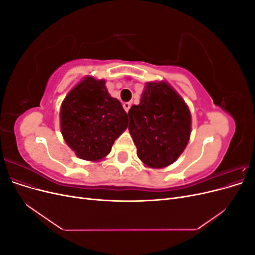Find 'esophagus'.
I'll list each match as a JSON object with an SVG mask.
<instances>
[{"label": "esophagus", "instance_id": "1", "mask_svg": "<svg viewBox=\"0 0 255 255\" xmlns=\"http://www.w3.org/2000/svg\"><path fill=\"white\" fill-rule=\"evenodd\" d=\"M130 106H132V104H130L129 102H127V103H123V109H125V111L128 113V110L130 109Z\"/></svg>", "mask_w": 255, "mask_h": 255}]
</instances>
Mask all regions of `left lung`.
<instances>
[{"instance_id": "obj_1", "label": "left lung", "mask_w": 255, "mask_h": 255, "mask_svg": "<svg viewBox=\"0 0 255 255\" xmlns=\"http://www.w3.org/2000/svg\"><path fill=\"white\" fill-rule=\"evenodd\" d=\"M128 118L137 156L149 168L170 166L189 141L190 111L166 81L146 83L140 103L130 107Z\"/></svg>"}]
</instances>
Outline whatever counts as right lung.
<instances>
[{
	"mask_svg": "<svg viewBox=\"0 0 255 255\" xmlns=\"http://www.w3.org/2000/svg\"><path fill=\"white\" fill-rule=\"evenodd\" d=\"M105 83L85 76L60 106L61 135L75 155L84 160L104 159L128 128V115L119 100L111 97Z\"/></svg>",
	"mask_w": 255,
	"mask_h": 255,
	"instance_id": "obj_1",
	"label": "right lung"
}]
</instances>
